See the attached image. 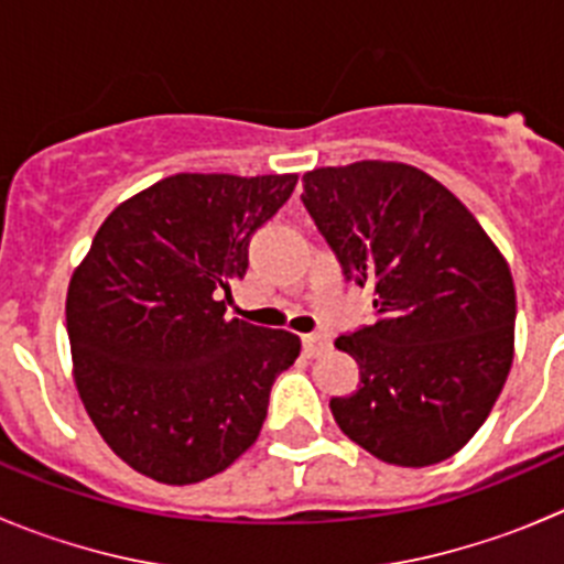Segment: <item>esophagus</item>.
Returning a JSON list of instances; mask_svg holds the SVG:
<instances>
[{"mask_svg": "<svg viewBox=\"0 0 564 564\" xmlns=\"http://www.w3.org/2000/svg\"><path fill=\"white\" fill-rule=\"evenodd\" d=\"M302 344H305L307 356H318V352L330 347V336L327 333H311V336L302 338Z\"/></svg>", "mask_w": 564, "mask_h": 564, "instance_id": "34e87169", "label": "esophagus"}]
</instances>
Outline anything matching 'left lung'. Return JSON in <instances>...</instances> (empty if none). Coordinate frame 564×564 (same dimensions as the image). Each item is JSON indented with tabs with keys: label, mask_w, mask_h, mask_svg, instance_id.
I'll return each mask as SVG.
<instances>
[{
	"label": "left lung",
	"mask_w": 564,
	"mask_h": 564,
	"mask_svg": "<svg viewBox=\"0 0 564 564\" xmlns=\"http://www.w3.org/2000/svg\"><path fill=\"white\" fill-rule=\"evenodd\" d=\"M302 203L344 276L372 288L376 322L336 338L358 390L333 398L341 432L392 466L460 452L514 361L508 262L455 194L406 163L313 169Z\"/></svg>",
	"instance_id": "obj_1"
}]
</instances>
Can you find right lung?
Listing matches in <instances>:
<instances>
[{
    "label": "right lung",
    "mask_w": 564,
    "mask_h": 564,
    "mask_svg": "<svg viewBox=\"0 0 564 564\" xmlns=\"http://www.w3.org/2000/svg\"><path fill=\"white\" fill-rule=\"evenodd\" d=\"M296 174H172L98 228L67 291L73 376L109 449L134 471L188 486L259 437L271 387L302 344L226 318L220 291Z\"/></svg>",
    "instance_id": "1"
}]
</instances>
